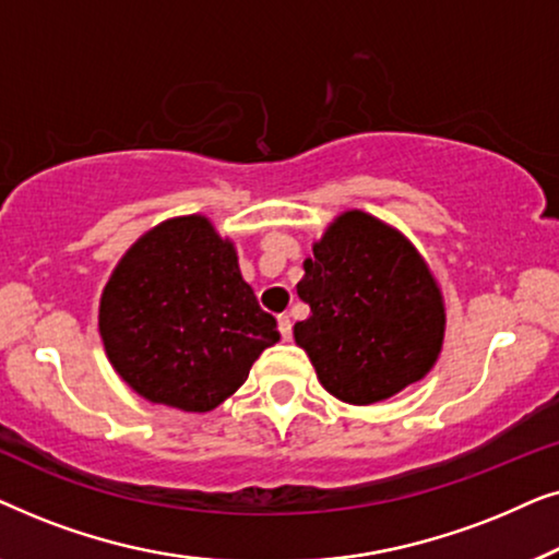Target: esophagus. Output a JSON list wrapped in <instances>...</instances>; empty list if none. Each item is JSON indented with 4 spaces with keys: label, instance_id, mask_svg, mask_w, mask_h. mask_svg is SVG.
<instances>
[{
    "label": "esophagus",
    "instance_id": "obj_1",
    "mask_svg": "<svg viewBox=\"0 0 559 559\" xmlns=\"http://www.w3.org/2000/svg\"><path fill=\"white\" fill-rule=\"evenodd\" d=\"M277 325H280L282 341L293 338V320H289V316H280V318H277Z\"/></svg>",
    "mask_w": 559,
    "mask_h": 559
}]
</instances>
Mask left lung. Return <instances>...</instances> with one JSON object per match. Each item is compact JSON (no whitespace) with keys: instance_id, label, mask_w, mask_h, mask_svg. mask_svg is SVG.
<instances>
[{"instance_id":"1","label":"left lung","mask_w":559,"mask_h":559,"mask_svg":"<svg viewBox=\"0 0 559 559\" xmlns=\"http://www.w3.org/2000/svg\"><path fill=\"white\" fill-rule=\"evenodd\" d=\"M295 343L335 400L373 404L423 381L445 341V300L425 257L366 211H343L312 243Z\"/></svg>"}]
</instances>
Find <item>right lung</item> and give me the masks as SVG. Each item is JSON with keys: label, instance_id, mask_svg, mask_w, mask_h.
<instances>
[{"label": "right lung", "instance_id": "add662e5", "mask_svg": "<svg viewBox=\"0 0 559 559\" xmlns=\"http://www.w3.org/2000/svg\"><path fill=\"white\" fill-rule=\"evenodd\" d=\"M98 333L136 394L182 412L216 409L280 341L234 241L201 213L167 218L127 249L102 293Z\"/></svg>", "mask_w": 559, "mask_h": 559}]
</instances>
